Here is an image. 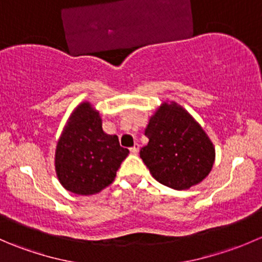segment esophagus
I'll return each mask as SVG.
<instances>
[{"instance_id":"obj_1","label":"esophagus","mask_w":262,"mask_h":262,"mask_svg":"<svg viewBox=\"0 0 262 262\" xmlns=\"http://www.w3.org/2000/svg\"><path fill=\"white\" fill-rule=\"evenodd\" d=\"M138 152H139V144L136 143L133 147L130 148V153H132V155H137Z\"/></svg>"}]
</instances>
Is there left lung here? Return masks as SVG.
<instances>
[{
  "mask_svg": "<svg viewBox=\"0 0 262 262\" xmlns=\"http://www.w3.org/2000/svg\"><path fill=\"white\" fill-rule=\"evenodd\" d=\"M148 144L141 158L153 178L165 186L186 190L212 171L215 148L199 123L176 101H165L148 120Z\"/></svg>",
  "mask_w": 262,
  "mask_h": 262,
  "instance_id": "8db88e82",
  "label": "left lung"
}]
</instances>
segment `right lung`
<instances>
[{"label": "right lung", "instance_id": "right-lung-1", "mask_svg": "<svg viewBox=\"0 0 262 262\" xmlns=\"http://www.w3.org/2000/svg\"><path fill=\"white\" fill-rule=\"evenodd\" d=\"M129 155L118 136L102 129L99 110L82 101L71 113L58 138L54 167L60 185L77 195H94L114 181L116 171Z\"/></svg>", "mask_w": 262, "mask_h": 262}]
</instances>
